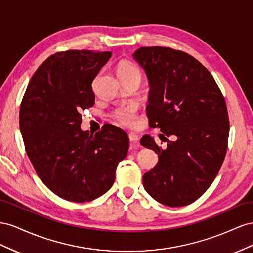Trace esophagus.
Here are the masks:
<instances>
[{
  "mask_svg": "<svg viewBox=\"0 0 253 253\" xmlns=\"http://www.w3.org/2000/svg\"><path fill=\"white\" fill-rule=\"evenodd\" d=\"M128 136H129V141H130L131 143H133V144H138V142H139V136H138V135H135V134L130 133V134H129Z\"/></svg>",
  "mask_w": 253,
  "mask_h": 253,
  "instance_id": "esophagus-1",
  "label": "esophagus"
}]
</instances>
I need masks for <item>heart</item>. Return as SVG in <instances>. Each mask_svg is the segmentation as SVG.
Masks as SVG:
<instances>
[{
    "instance_id": "b5f03b06",
    "label": "heart",
    "mask_w": 253,
    "mask_h": 253,
    "mask_svg": "<svg viewBox=\"0 0 253 253\" xmlns=\"http://www.w3.org/2000/svg\"><path fill=\"white\" fill-rule=\"evenodd\" d=\"M118 74L123 82L130 81V79H141L142 74L140 69L129 60H123L118 64ZM115 122L122 127L134 128L138 122V109L135 105H127L119 107L112 113Z\"/></svg>"
}]
</instances>
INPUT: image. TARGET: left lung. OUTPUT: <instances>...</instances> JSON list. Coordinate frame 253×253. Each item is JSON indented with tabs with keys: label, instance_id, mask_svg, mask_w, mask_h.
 Returning <instances> with one entry per match:
<instances>
[{
	"label": "left lung",
	"instance_id": "1",
	"mask_svg": "<svg viewBox=\"0 0 253 253\" xmlns=\"http://www.w3.org/2000/svg\"><path fill=\"white\" fill-rule=\"evenodd\" d=\"M133 57L150 84L149 127L160 129V139L168 142L162 149L149 135L141 139L159 157L143 185L165 206L190 205L210 187L225 160L230 129L225 98L210 72L182 50L144 46Z\"/></svg>",
	"mask_w": 253,
	"mask_h": 253
}]
</instances>
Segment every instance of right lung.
Wrapping results in <instances>:
<instances>
[{
    "label": "right lung",
    "instance_id": "right-lung-1",
    "mask_svg": "<svg viewBox=\"0 0 253 253\" xmlns=\"http://www.w3.org/2000/svg\"><path fill=\"white\" fill-rule=\"evenodd\" d=\"M110 52L70 49L43 62L31 78L20 106L26 154L48 189L85 203L112 186L129 148L125 131L108 124L94 135L82 131L81 112L95 102L92 82Z\"/></svg>",
    "mask_w": 253,
    "mask_h": 253
}]
</instances>
